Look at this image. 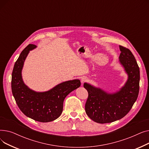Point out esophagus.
<instances>
[{"label": "esophagus", "instance_id": "1", "mask_svg": "<svg viewBox=\"0 0 149 149\" xmlns=\"http://www.w3.org/2000/svg\"><path fill=\"white\" fill-rule=\"evenodd\" d=\"M88 80V79H87L86 77H83L81 78V83L82 84H83V83H84L85 82H87Z\"/></svg>", "mask_w": 149, "mask_h": 149}]
</instances>
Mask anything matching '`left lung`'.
Segmentation results:
<instances>
[{
	"instance_id": "left-lung-1",
	"label": "left lung",
	"mask_w": 149,
	"mask_h": 149,
	"mask_svg": "<svg viewBox=\"0 0 149 149\" xmlns=\"http://www.w3.org/2000/svg\"><path fill=\"white\" fill-rule=\"evenodd\" d=\"M120 49L119 61L128 75L127 81L120 91L109 93L87 83L83 85L88 92L86 113L98 123H109L123 118L130 111L138 96L139 66L129 49L120 45Z\"/></svg>"
}]
</instances>
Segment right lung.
Segmentation results:
<instances>
[{
  "mask_svg": "<svg viewBox=\"0 0 149 149\" xmlns=\"http://www.w3.org/2000/svg\"><path fill=\"white\" fill-rule=\"evenodd\" d=\"M36 47L35 45H28L15 61L12 73L11 89L15 102L23 113L35 121L47 123L60 116L65 98L69 93L79 88L81 83L78 79L66 81L42 92L29 88L23 81L22 70L29 51Z\"/></svg>",
  "mask_w": 149,
  "mask_h": 149,
  "instance_id": "right-lung-1",
  "label": "right lung"
}]
</instances>
